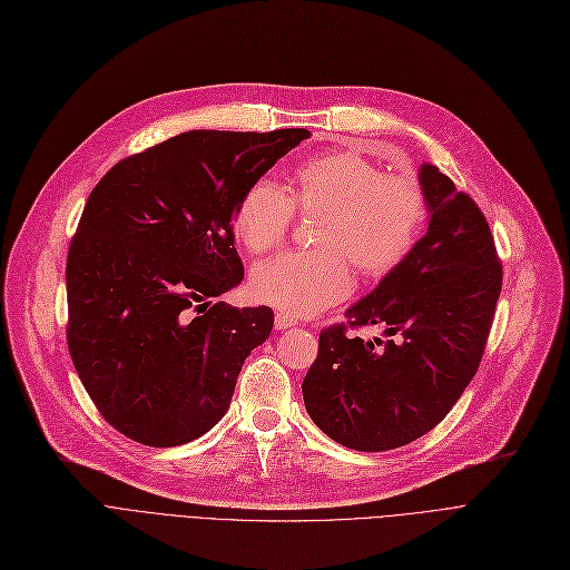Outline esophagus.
<instances>
[{
    "label": "esophagus",
    "instance_id": "34e87169",
    "mask_svg": "<svg viewBox=\"0 0 570 570\" xmlns=\"http://www.w3.org/2000/svg\"><path fill=\"white\" fill-rule=\"evenodd\" d=\"M297 321L284 312L275 314V331H286V327H293Z\"/></svg>",
    "mask_w": 570,
    "mask_h": 570
}]
</instances>
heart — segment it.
Returning a JSON list of instances; mask_svg holds the SVG:
<instances>
[{
  "label": "heart",
  "instance_id": "b5f03b06",
  "mask_svg": "<svg viewBox=\"0 0 570 570\" xmlns=\"http://www.w3.org/2000/svg\"><path fill=\"white\" fill-rule=\"evenodd\" d=\"M293 209L321 217L312 252H286L254 267L252 295L291 316L323 312L351 293L352 265L365 282L383 279L413 252L428 222L423 187L355 153H327L295 166L286 191L256 179L239 196L233 230L252 254L279 247Z\"/></svg>",
  "mask_w": 570,
  "mask_h": 570
}]
</instances>
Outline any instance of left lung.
Here are the masks:
<instances>
[{"instance_id": "1", "label": "left lung", "mask_w": 570, "mask_h": 570, "mask_svg": "<svg viewBox=\"0 0 570 570\" xmlns=\"http://www.w3.org/2000/svg\"><path fill=\"white\" fill-rule=\"evenodd\" d=\"M430 224L406 261L346 309L365 342L325 327L303 381L305 409L333 441L363 453L428 434L473 379L501 293V263L481 207L436 166H421Z\"/></svg>"}]
</instances>
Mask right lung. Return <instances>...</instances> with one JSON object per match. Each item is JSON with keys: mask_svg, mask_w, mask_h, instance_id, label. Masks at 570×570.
I'll return each mask as SVG.
<instances>
[{"mask_svg": "<svg viewBox=\"0 0 570 570\" xmlns=\"http://www.w3.org/2000/svg\"><path fill=\"white\" fill-rule=\"evenodd\" d=\"M307 129L185 131L115 164L67 258V342L87 395L142 445H183L228 411L269 307L209 303L245 277L233 213Z\"/></svg>", "mask_w": 570, "mask_h": 570, "instance_id": "1", "label": "right lung"}]
</instances>
